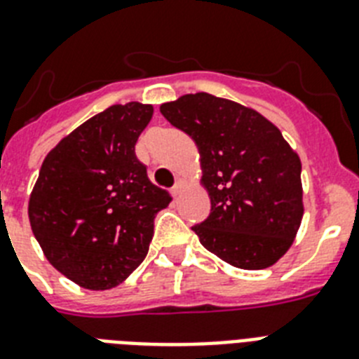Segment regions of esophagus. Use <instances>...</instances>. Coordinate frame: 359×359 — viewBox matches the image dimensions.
Returning a JSON list of instances; mask_svg holds the SVG:
<instances>
[{
    "label": "esophagus",
    "instance_id": "1",
    "mask_svg": "<svg viewBox=\"0 0 359 359\" xmlns=\"http://www.w3.org/2000/svg\"><path fill=\"white\" fill-rule=\"evenodd\" d=\"M186 186V180L184 179H177V182H175V186L171 188V194H173V197H177V195L182 191V188Z\"/></svg>",
    "mask_w": 359,
    "mask_h": 359
}]
</instances>
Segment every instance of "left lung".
I'll return each instance as SVG.
<instances>
[{"instance_id": "1", "label": "left lung", "mask_w": 359, "mask_h": 359, "mask_svg": "<svg viewBox=\"0 0 359 359\" xmlns=\"http://www.w3.org/2000/svg\"><path fill=\"white\" fill-rule=\"evenodd\" d=\"M164 118L194 138L212 201L191 230L231 266L261 270L287 254L303 219L301 161L257 111L208 93L161 105Z\"/></svg>"}]
</instances>
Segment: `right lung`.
I'll return each instance as SVG.
<instances>
[{
  "label": "right lung",
  "instance_id": "obj_1",
  "mask_svg": "<svg viewBox=\"0 0 359 359\" xmlns=\"http://www.w3.org/2000/svg\"><path fill=\"white\" fill-rule=\"evenodd\" d=\"M149 104L111 105L50 149L29 198V221L45 257L89 290H107L147 255L155 215L171 197L147 177L135 144Z\"/></svg>",
  "mask_w": 359,
  "mask_h": 359
}]
</instances>
